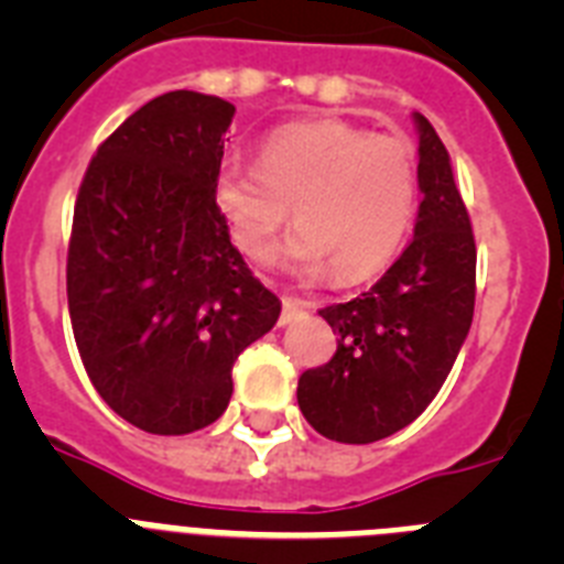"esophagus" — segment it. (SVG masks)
I'll use <instances>...</instances> for the list:
<instances>
[{
	"mask_svg": "<svg viewBox=\"0 0 564 564\" xmlns=\"http://www.w3.org/2000/svg\"><path fill=\"white\" fill-rule=\"evenodd\" d=\"M307 311V302L299 296H285L282 299V316H279V325H291L293 318H299Z\"/></svg>",
	"mask_w": 564,
	"mask_h": 564,
	"instance_id": "obj_1",
	"label": "esophagus"
}]
</instances>
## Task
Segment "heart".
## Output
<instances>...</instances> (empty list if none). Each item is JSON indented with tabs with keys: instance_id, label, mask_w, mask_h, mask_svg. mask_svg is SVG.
I'll return each mask as SVG.
<instances>
[{
	"instance_id": "b5f03b06",
	"label": "heart",
	"mask_w": 564,
	"mask_h": 564,
	"mask_svg": "<svg viewBox=\"0 0 564 564\" xmlns=\"http://www.w3.org/2000/svg\"><path fill=\"white\" fill-rule=\"evenodd\" d=\"M234 242L265 265L293 220L291 262L302 273L333 268L358 282L392 262L417 203L415 149L395 132L344 118L288 123L265 138L259 163L226 161L214 177Z\"/></svg>"
}]
</instances>
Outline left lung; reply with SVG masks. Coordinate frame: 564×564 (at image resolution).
I'll use <instances>...</instances> for the list:
<instances>
[{
    "mask_svg": "<svg viewBox=\"0 0 564 564\" xmlns=\"http://www.w3.org/2000/svg\"><path fill=\"white\" fill-rule=\"evenodd\" d=\"M415 237L370 291L322 307L336 356L302 372L299 410L318 435L376 443L432 403L475 316L477 248L449 152L421 112Z\"/></svg>",
    "mask_w": 564,
    "mask_h": 564,
    "instance_id": "obj_1",
    "label": "left lung"
}]
</instances>
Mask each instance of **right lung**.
Here are the masks:
<instances>
[{
  "label": "right lung",
  "instance_id": "1",
  "mask_svg": "<svg viewBox=\"0 0 564 564\" xmlns=\"http://www.w3.org/2000/svg\"><path fill=\"white\" fill-rule=\"evenodd\" d=\"M234 107L174 89L93 154L73 212L67 302L98 395L152 435L226 412L231 367L276 325L279 299L231 246L214 200Z\"/></svg>",
  "mask_w": 564,
  "mask_h": 564
}]
</instances>
